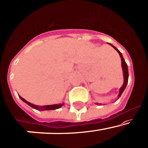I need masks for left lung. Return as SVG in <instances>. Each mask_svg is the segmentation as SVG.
I'll return each mask as SVG.
<instances>
[{
	"label": "left lung",
	"instance_id": "8db88e82",
	"mask_svg": "<svg viewBox=\"0 0 148 148\" xmlns=\"http://www.w3.org/2000/svg\"><path fill=\"white\" fill-rule=\"evenodd\" d=\"M110 45H112V46L114 48L115 50H116V51L119 53L120 57H121V66H122V69H123V73H124V84H123V86L120 88L119 89V97H121V94H122V92H124V89L126 88V86H127V84H128V79H129V71H128V66H127V64L126 63V62H125L124 58H123L122 56V54L121 53V52L119 51V50L117 49V48H116V47L114 46L113 45H112L111 43H109ZM98 105V104H97Z\"/></svg>",
	"mask_w": 148,
	"mask_h": 148
}]
</instances>
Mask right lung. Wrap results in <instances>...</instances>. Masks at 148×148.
<instances>
[{
  "mask_svg": "<svg viewBox=\"0 0 148 148\" xmlns=\"http://www.w3.org/2000/svg\"><path fill=\"white\" fill-rule=\"evenodd\" d=\"M19 98H21V100H23L24 103H26L27 105H29V106L32 107V108L36 109L37 110H39V111H43V110H56V109H59L60 108L64 103L62 104H57V105H44V106H38V105H33V104L29 103V102L26 101L23 98H22L21 96H19Z\"/></svg>",
  "mask_w": 148,
  "mask_h": 148,
  "instance_id": "1",
  "label": "right lung"
}]
</instances>
